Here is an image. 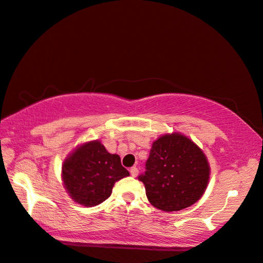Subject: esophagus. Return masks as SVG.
Masks as SVG:
<instances>
[{
	"label": "esophagus",
	"mask_w": 263,
	"mask_h": 263,
	"mask_svg": "<svg viewBox=\"0 0 263 263\" xmlns=\"http://www.w3.org/2000/svg\"><path fill=\"white\" fill-rule=\"evenodd\" d=\"M138 174H139V170L136 168V167H132V168H130V176L132 177H138Z\"/></svg>",
	"instance_id": "1"
}]
</instances>
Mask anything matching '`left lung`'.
Instances as JSON below:
<instances>
[{"instance_id": "obj_1", "label": "left lung", "mask_w": 263, "mask_h": 263, "mask_svg": "<svg viewBox=\"0 0 263 263\" xmlns=\"http://www.w3.org/2000/svg\"><path fill=\"white\" fill-rule=\"evenodd\" d=\"M210 166L197 144L187 136L172 133L152 144L146 172L139 180L144 184L149 203L162 211H179L191 206L204 195Z\"/></svg>"}]
</instances>
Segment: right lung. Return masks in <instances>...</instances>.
Instances as JSON below:
<instances>
[{
    "instance_id": "right-lung-1",
    "label": "right lung",
    "mask_w": 263,
    "mask_h": 263,
    "mask_svg": "<svg viewBox=\"0 0 263 263\" xmlns=\"http://www.w3.org/2000/svg\"><path fill=\"white\" fill-rule=\"evenodd\" d=\"M63 182L76 203L95 206L108 199L116 181L129 176L117 154H110L100 141L76 148L62 167Z\"/></svg>"
}]
</instances>
